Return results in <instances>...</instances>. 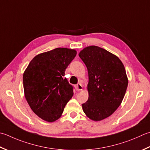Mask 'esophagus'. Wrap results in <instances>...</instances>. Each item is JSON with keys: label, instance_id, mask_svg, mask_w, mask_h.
<instances>
[{"label": "esophagus", "instance_id": "34e87169", "mask_svg": "<svg viewBox=\"0 0 150 150\" xmlns=\"http://www.w3.org/2000/svg\"><path fill=\"white\" fill-rule=\"evenodd\" d=\"M83 85L81 84V83H78L77 84V90H79V91L82 90H83Z\"/></svg>", "mask_w": 150, "mask_h": 150}]
</instances>
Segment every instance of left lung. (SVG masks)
<instances>
[{
	"mask_svg": "<svg viewBox=\"0 0 150 150\" xmlns=\"http://www.w3.org/2000/svg\"><path fill=\"white\" fill-rule=\"evenodd\" d=\"M88 73V101L82 104L85 114L101 121L112 114L122 103L128 85L124 64L118 57L98 46L79 52Z\"/></svg>",
	"mask_w": 150,
	"mask_h": 150,
	"instance_id": "obj_1",
	"label": "left lung"
}]
</instances>
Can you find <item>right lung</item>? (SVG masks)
I'll use <instances>...</instances> for the list:
<instances>
[{
    "label": "right lung",
    "instance_id": "right-lung-1",
    "mask_svg": "<svg viewBox=\"0 0 150 150\" xmlns=\"http://www.w3.org/2000/svg\"><path fill=\"white\" fill-rule=\"evenodd\" d=\"M77 51L57 48L36 55L23 73L25 98L40 118L52 122L60 118L73 95V87L64 78Z\"/></svg>",
    "mask_w": 150,
    "mask_h": 150
}]
</instances>
